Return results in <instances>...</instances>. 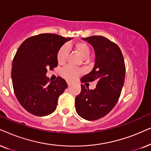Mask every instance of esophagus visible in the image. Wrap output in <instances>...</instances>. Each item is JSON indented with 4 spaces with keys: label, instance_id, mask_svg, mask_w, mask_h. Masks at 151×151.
Masks as SVG:
<instances>
[{
    "label": "esophagus",
    "instance_id": "esophagus-1",
    "mask_svg": "<svg viewBox=\"0 0 151 151\" xmlns=\"http://www.w3.org/2000/svg\"><path fill=\"white\" fill-rule=\"evenodd\" d=\"M72 85V83H71V82H70V81L68 82V87H70V86H71Z\"/></svg>",
    "mask_w": 151,
    "mask_h": 151
}]
</instances>
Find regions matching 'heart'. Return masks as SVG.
Listing matches in <instances>:
<instances>
[{"label": "heart", "mask_w": 151, "mask_h": 151, "mask_svg": "<svg viewBox=\"0 0 151 151\" xmlns=\"http://www.w3.org/2000/svg\"><path fill=\"white\" fill-rule=\"evenodd\" d=\"M68 47H72L74 51L83 59L88 57L90 53V46L86 42L79 41H76L72 45H68ZM68 55V50L67 46L64 45L58 50L57 54V61L59 64H63L67 59ZM81 73V70L78 68L66 66L61 71V74L63 77L68 80H74Z\"/></svg>", "instance_id": "b5f03b06"}]
</instances>
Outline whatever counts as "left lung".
Masks as SVG:
<instances>
[{
  "instance_id": "1",
  "label": "left lung",
  "mask_w": 151,
  "mask_h": 151,
  "mask_svg": "<svg viewBox=\"0 0 151 151\" xmlns=\"http://www.w3.org/2000/svg\"><path fill=\"white\" fill-rule=\"evenodd\" d=\"M95 53L92 71L81 78V83L96 81L94 90L81 91L75 98L77 114L86 120L99 119L111 111L117 103L124 83L126 67L122 52L116 43L102 36L83 38Z\"/></svg>"
}]
</instances>
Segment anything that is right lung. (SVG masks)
Listing matches in <instances>:
<instances>
[{
	"instance_id": "1",
	"label": "right lung",
	"mask_w": 151,
	"mask_h": 151,
	"mask_svg": "<svg viewBox=\"0 0 151 151\" xmlns=\"http://www.w3.org/2000/svg\"><path fill=\"white\" fill-rule=\"evenodd\" d=\"M71 39L41 34L28 38L18 49L12 68L14 91L20 104L29 113L46 116L57 108L59 96L68 84L60 77L49 82L46 73L47 69L58 65V50Z\"/></svg>"
}]
</instances>
